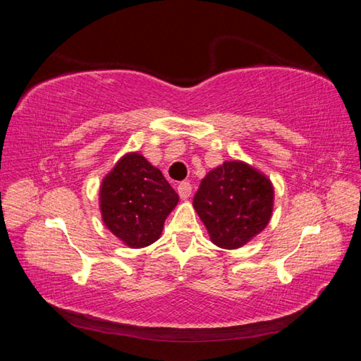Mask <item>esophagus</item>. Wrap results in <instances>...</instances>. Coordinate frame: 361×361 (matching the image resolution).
<instances>
[{"label": "esophagus", "mask_w": 361, "mask_h": 361, "mask_svg": "<svg viewBox=\"0 0 361 361\" xmlns=\"http://www.w3.org/2000/svg\"><path fill=\"white\" fill-rule=\"evenodd\" d=\"M191 185H189V183H186V181H183V183H180L178 185V188H176V191H178V194H180V197L183 199V200H186L189 195H191Z\"/></svg>", "instance_id": "1"}]
</instances>
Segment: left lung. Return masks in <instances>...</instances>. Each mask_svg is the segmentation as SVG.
<instances>
[{"label":"left lung","instance_id":"8db88e82","mask_svg":"<svg viewBox=\"0 0 361 361\" xmlns=\"http://www.w3.org/2000/svg\"><path fill=\"white\" fill-rule=\"evenodd\" d=\"M194 210L219 248L235 250L264 231L274 210V186L243 161L210 170L194 195Z\"/></svg>","mask_w":361,"mask_h":361}]
</instances>
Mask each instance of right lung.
<instances>
[{
	"label": "right lung",
	"instance_id": "right-lung-1",
	"mask_svg": "<svg viewBox=\"0 0 361 361\" xmlns=\"http://www.w3.org/2000/svg\"><path fill=\"white\" fill-rule=\"evenodd\" d=\"M100 213L106 228L129 248H145L162 234L178 194L140 152H127L100 185Z\"/></svg>",
	"mask_w": 361,
	"mask_h": 361
}]
</instances>
